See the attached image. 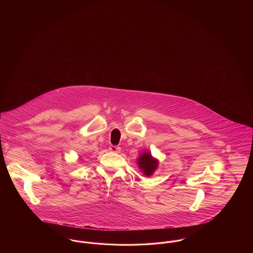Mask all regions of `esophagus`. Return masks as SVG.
<instances>
[{
	"label": "esophagus",
	"mask_w": 253,
	"mask_h": 253,
	"mask_svg": "<svg viewBox=\"0 0 253 253\" xmlns=\"http://www.w3.org/2000/svg\"><path fill=\"white\" fill-rule=\"evenodd\" d=\"M109 150H110L111 152H114V153H120V152H121V147L115 146V145H111V146L109 147Z\"/></svg>",
	"instance_id": "1"
}]
</instances>
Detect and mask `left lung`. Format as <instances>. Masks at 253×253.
<instances>
[{
	"label": "left lung",
	"instance_id": "obj_1",
	"mask_svg": "<svg viewBox=\"0 0 253 253\" xmlns=\"http://www.w3.org/2000/svg\"><path fill=\"white\" fill-rule=\"evenodd\" d=\"M137 163H138L139 168L142 169L145 175H147V176L153 174L154 171L157 169V165H158L157 160L153 158L149 153L142 154L140 157L138 158Z\"/></svg>",
	"mask_w": 253,
	"mask_h": 253
}]
</instances>
